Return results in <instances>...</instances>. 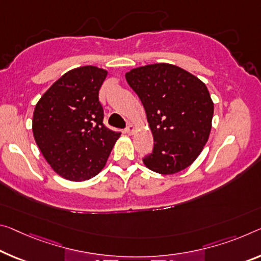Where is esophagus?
<instances>
[{
	"label": "esophagus",
	"mask_w": 261,
	"mask_h": 261,
	"mask_svg": "<svg viewBox=\"0 0 261 261\" xmlns=\"http://www.w3.org/2000/svg\"><path fill=\"white\" fill-rule=\"evenodd\" d=\"M135 131H136V126L135 125H132V124H129V125H127V127H126V132H127V135H134L135 134Z\"/></svg>",
	"instance_id": "obj_1"
}]
</instances>
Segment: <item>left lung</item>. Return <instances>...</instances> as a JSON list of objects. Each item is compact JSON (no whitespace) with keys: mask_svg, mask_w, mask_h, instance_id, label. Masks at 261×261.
Listing matches in <instances>:
<instances>
[{"mask_svg":"<svg viewBox=\"0 0 261 261\" xmlns=\"http://www.w3.org/2000/svg\"><path fill=\"white\" fill-rule=\"evenodd\" d=\"M126 81L142 101L154 139L143 163L163 175L190 166L208 142L214 102L197 76L171 64L131 69Z\"/></svg>","mask_w":261,"mask_h":261,"instance_id":"1","label":"left lung"}]
</instances>
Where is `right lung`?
<instances>
[{
  "label": "right lung",
  "mask_w": 261,
  "mask_h": 261,
  "mask_svg": "<svg viewBox=\"0 0 261 261\" xmlns=\"http://www.w3.org/2000/svg\"><path fill=\"white\" fill-rule=\"evenodd\" d=\"M108 71L96 66L71 69L37 102L32 132L41 154L58 175L86 181L105 168L121 134L103 124L98 90Z\"/></svg>",
  "instance_id": "obj_1"
}]
</instances>
